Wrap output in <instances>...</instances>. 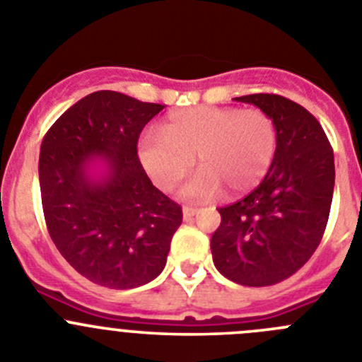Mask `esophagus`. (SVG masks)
I'll return each mask as SVG.
<instances>
[{
    "mask_svg": "<svg viewBox=\"0 0 362 362\" xmlns=\"http://www.w3.org/2000/svg\"><path fill=\"white\" fill-rule=\"evenodd\" d=\"M196 214H197L196 206H183V217H185V221H190L192 217L196 216Z\"/></svg>",
    "mask_w": 362,
    "mask_h": 362,
    "instance_id": "1",
    "label": "esophagus"
}]
</instances>
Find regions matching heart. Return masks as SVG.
I'll list each match as a JSON object with an SVG mask.
<instances>
[{
	"instance_id": "heart-1",
	"label": "heart",
	"mask_w": 362,
	"mask_h": 362,
	"mask_svg": "<svg viewBox=\"0 0 362 362\" xmlns=\"http://www.w3.org/2000/svg\"><path fill=\"white\" fill-rule=\"evenodd\" d=\"M277 152V127L259 108L196 107L172 112L163 134L139 141V161L163 192H172L194 166L199 174L185 187L194 199L225 188L232 196L250 192L264 179Z\"/></svg>"
}]
</instances>
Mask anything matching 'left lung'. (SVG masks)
Segmentation results:
<instances>
[{"label": "left lung", "instance_id": "obj_1", "mask_svg": "<svg viewBox=\"0 0 362 362\" xmlns=\"http://www.w3.org/2000/svg\"><path fill=\"white\" fill-rule=\"evenodd\" d=\"M259 107L277 127V152L255 190L221 206L214 264L233 283L270 286L293 276L325 233L334 196V150L305 107L277 94L235 98Z\"/></svg>", "mask_w": 362, "mask_h": 362}]
</instances>
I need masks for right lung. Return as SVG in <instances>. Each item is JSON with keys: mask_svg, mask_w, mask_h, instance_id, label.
I'll return each mask as SVG.
<instances>
[{"mask_svg": "<svg viewBox=\"0 0 362 362\" xmlns=\"http://www.w3.org/2000/svg\"><path fill=\"white\" fill-rule=\"evenodd\" d=\"M163 108L121 92H92L57 117L41 143L50 238L74 270L107 288L156 279L183 221L181 206L153 187L137 158L139 134ZM94 158L107 165L103 180L88 174Z\"/></svg>", "mask_w": 362, "mask_h": 362, "instance_id": "right-lung-1", "label": "right lung"}]
</instances>
